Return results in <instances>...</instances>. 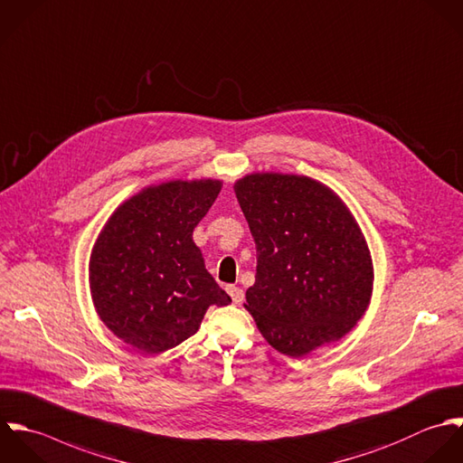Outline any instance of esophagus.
I'll list each match as a JSON object with an SVG mask.
<instances>
[{"instance_id": "obj_1", "label": "esophagus", "mask_w": 463, "mask_h": 463, "mask_svg": "<svg viewBox=\"0 0 463 463\" xmlns=\"http://www.w3.org/2000/svg\"><path fill=\"white\" fill-rule=\"evenodd\" d=\"M226 291H228V295L232 297L233 304L241 306V304L244 302V291H242L241 288H237V286H228V288H226Z\"/></svg>"}]
</instances>
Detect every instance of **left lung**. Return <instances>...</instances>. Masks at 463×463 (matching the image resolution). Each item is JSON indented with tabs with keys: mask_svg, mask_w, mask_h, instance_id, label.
Segmentation results:
<instances>
[{
	"mask_svg": "<svg viewBox=\"0 0 463 463\" xmlns=\"http://www.w3.org/2000/svg\"><path fill=\"white\" fill-rule=\"evenodd\" d=\"M233 188L257 244L244 307L260 334L291 357L341 339L373 288L370 250L346 204L307 175L257 172Z\"/></svg>",
	"mask_w": 463,
	"mask_h": 463,
	"instance_id": "8db88e82",
	"label": "left lung"
}]
</instances>
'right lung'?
<instances>
[{
    "mask_svg": "<svg viewBox=\"0 0 463 463\" xmlns=\"http://www.w3.org/2000/svg\"><path fill=\"white\" fill-rule=\"evenodd\" d=\"M219 179L166 181L122 203L90 259V289L104 325L144 354L194 335L210 306L232 298L206 271L194 228L221 192Z\"/></svg>",
    "mask_w": 463,
    "mask_h": 463,
    "instance_id": "1",
    "label": "right lung"
}]
</instances>
